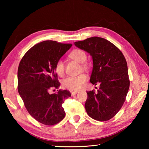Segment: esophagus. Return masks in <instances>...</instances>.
Instances as JSON below:
<instances>
[{
    "label": "esophagus",
    "instance_id": "1",
    "mask_svg": "<svg viewBox=\"0 0 149 149\" xmlns=\"http://www.w3.org/2000/svg\"><path fill=\"white\" fill-rule=\"evenodd\" d=\"M78 92H79V91H77V90H71L70 91V93L72 94V95H74L77 93Z\"/></svg>",
    "mask_w": 149,
    "mask_h": 149
}]
</instances>
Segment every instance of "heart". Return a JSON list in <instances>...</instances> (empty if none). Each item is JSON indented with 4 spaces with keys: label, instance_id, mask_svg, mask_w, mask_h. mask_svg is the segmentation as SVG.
I'll return each mask as SVG.
<instances>
[{
    "label": "heart",
    "instance_id": "b5f03b06",
    "mask_svg": "<svg viewBox=\"0 0 149 149\" xmlns=\"http://www.w3.org/2000/svg\"><path fill=\"white\" fill-rule=\"evenodd\" d=\"M69 57L72 59L81 63V66L83 69L88 67V64L85 61L87 59L86 53L81 49H74L70 53ZM55 72L59 76H63L65 74L64 63L61 60L57 61L55 65ZM88 77L85 74H82L74 77H68L62 82L63 86L70 90H79L83 87L84 83L87 81Z\"/></svg>",
    "mask_w": 149,
    "mask_h": 149
}]
</instances>
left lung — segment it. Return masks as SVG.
Masks as SVG:
<instances>
[{
	"label": "left lung",
	"instance_id": "obj_1",
	"mask_svg": "<svg viewBox=\"0 0 149 149\" xmlns=\"http://www.w3.org/2000/svg\"><path fill=\"white\" fill-rule=\"evenodd\" d=\"M92 56L90 82L100 84L99 89L87 91L85 103L88 115L98 121L112 118L121 109L130 85L127 64L118 47L100 37H91L74 43Z\"/></svg>",
	"mask_w": 149,
	"mask_h": 149
}]
</instances>
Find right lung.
I'll list each match as a JSON object with an SVG mask.
<instances>
[{"instance_id": "add662e5", "label": "right lung", "mask_w": 149, "mask_h": 149, "mask_svg": "<svg viewBox=\"0 0 149 149\" xmlns=\"http://www.w3.org/2000/svg\"><path fill=\"white\" fill-rule=\"evenodd\" d=\"M72 45L44 41L31 47L19 64L18 93L30 115L44 125H55L65 116L62 104L71 96L70 92L58 90V93L50 94L49 91L60 86L56 63Z\"/></svg>"}]
</instances>
